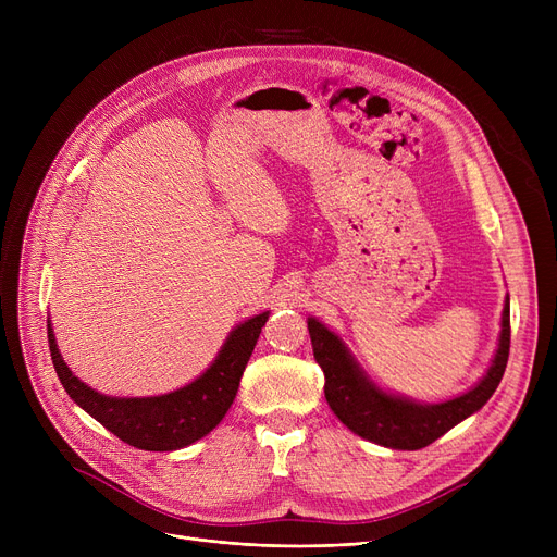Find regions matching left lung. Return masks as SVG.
Wrapping results in <instances>:
<instances>
[{"label":"left lung","instance_id":"1","mask_svg":"<svg viewBox=\"0 0 557 557\" xmlns=\"http://www.w3.org/2000/svg\"><path fill=\"white\" fill-rule=\"evenodd\" d=\"M307 327L313 359L325 372V397L334 416L349 431L374 445L416 451L481 411L499 386L510 352V298L504 302L499 345L487 372L467 393L437 404L416 401L379 388L338 334L318 318H307Z\"/></svg>","mask_w":557,"mask_h":557}]
</instances>
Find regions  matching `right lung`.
I'll return each mask as SVG.
<instances>
[{
	"label": "right lung",
	"mask_w": 557,
	"mask_h": 557,
	"mask_svg": "<svg viewBox=\"0 0 557 557\" xmlns=\"http://www.w3.org/2000/svg\"><path fill=\"white\" fill-rule=\"evenodd\" d=\"M271 311H261L234 327L216 359L191 384L153 397H112L97 393L67 368L58 352L51 320H47L51 361L67 395L87 416L131 447L175 451L208 435L225 418L237 397L242 374Z\"/></svg>",
	"instance_id": "add662e5"
}]
</instances>
